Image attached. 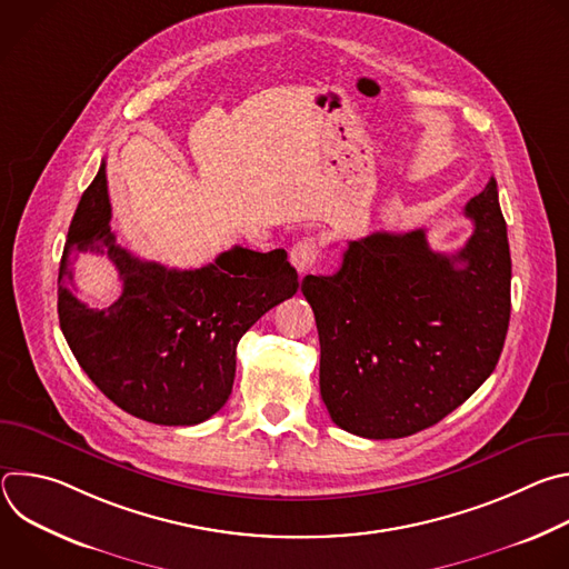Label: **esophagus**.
Here are the masks:
<instances>
[{
    "label": "esophagus",
    "instance_id": "1",
    "mask_svg": "<svg viewBox=\"0 0 569 569\" xmlns=\"http://www.w3.org/2000/svg\"><path fill=\"white\" fill-rule=\"evenodd\" d=\"M317 257H319V242L312 236L295 242L290 250V263L297 268L299 274H306L315 266Z\"/></svg>",
    "mask_w": 569,
    "mask_h": 569
}]
</instances>
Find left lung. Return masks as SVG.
Here are the masks:
<instances>
[{"instance_id": "1", "label": "left lung", "mask_w": 569, "mask_h": 569, "mask_svg": "<svg viewBox=\"0 0 569 569\" xmlns=\"http://www.w3.org/2000/svg\"><path fill=\"white\" fill-rule=\"evenodd\" d=\"M463 216L475 229L452 257L430 250L426 229L376 231L349 240L336 274L303 277L321 400L342 430L417 435L493 373L511 317V254L493 178Z\"/></svg>"}]
</instances>
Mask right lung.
Instances as JSON below:
<instances>
[{
	"label": "right lung",
	"instance_id": "1",
	"mask_svg": "<svg viewBox=\"0 0 569 569\" xmlns=\"http://www.w3.org/2000/svg\"><path fill=\"white\" fill-rule=\"evenodd\" d=\"M106 161L78 202L58 272L62 336L90 380L119 408L157 426H198L227 402L236 345L299 288L286 250L231 248L198 270L132 257L110 227ZM80 251L106 253L124 281L99 311L68 290Z\"/></svg>",
	"mask_w": 569,
	"mask_h": 569
}]
</instances>
